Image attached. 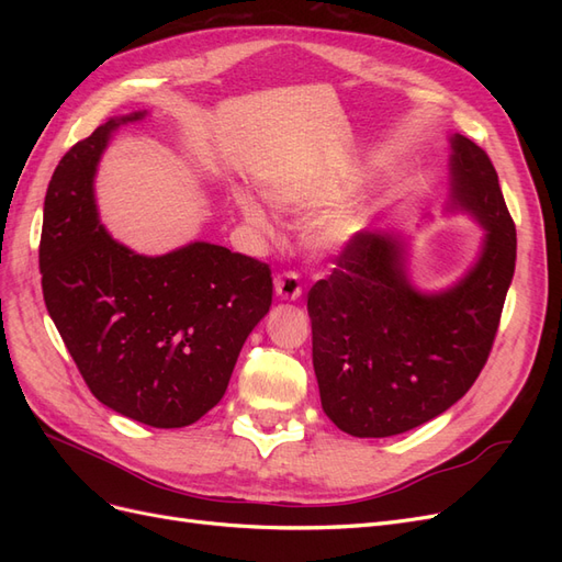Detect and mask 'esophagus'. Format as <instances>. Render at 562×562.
I'll return each mask as SVG.
<instances>
[{"label":"esophagus","instance_id":"34e87169","mask_svg":"<svg viewBox=\"0 0 562 562\" xmlns=\"http://www.w3.org/2000/svg\"><path fill=\"white\" fill-rule=\"evenodd\" d=\"M274 291L281 300H297L302 295V283L297 271H283L274 279Z\"/></svg>","mask_w":562,"mask_h":562}]
</instances>
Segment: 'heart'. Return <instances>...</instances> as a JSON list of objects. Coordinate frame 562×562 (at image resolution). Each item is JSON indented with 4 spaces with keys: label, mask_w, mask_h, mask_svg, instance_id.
Segmentation results:
<instances>
[{
    "label": "heart",
    "mask_w": 562,
    "mask_h": 562,
    "mask_svg": "<svg viewBox=\"0 0 562 562\" xmlns=\"http://www.w3.org/2000/svg\"><path fill=\"white\" fill-rule=\"evenodd\" d=\"M271 196H274V201L281 203V206H285V209H310V206H321V203L328 201L326 194L300 190V187H281V190H277ZM236 203H239L244 217L255 229L269 234V229H271L269 215H267V209L262 206L258 199L241 192L239 196H236ZM351 229H353V225H351L349 217L328 215V217L318 220V223L314 225L312 239L318 246H335V244H342L347 236L351 234Z\"/></svg>",
    "instance_id": "heart-1"
}]
</instances>
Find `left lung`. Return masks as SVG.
<instances>
[{
    "mask_svg": "<svg viewBox=\"0 0 562 562\" xmlns=\"http://www.w3.org/2000/svg\"><path fill=\"white\" fill-rule=\"evenodd\" d=\"M452 199L487 229L481 260L438 295L407 283L396 236L361 229L312 285V359L326 415L351 436L405 434L446 413L481 375L516 269V225L495 166L452 138Z\"/></svg>",
    "mask_w": 562,
    "mask_h": 562,
    "instance_id": "obj_1",
    "label": "left lung"
}]
</instances>
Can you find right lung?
<instances>
[{"label": "right lung", "mask_w": 562, "mask_h": 562, "mask_svg": "<svg viewBox=\"0 0 562 562\" xmlns=\"http://www.w3.org/2000/svg\"><path fill=\"white\" fill-rule=\"evenodd\" d=\"M108 119L60 159L44 199L46 310L91 394L147 427L180 429L225 396L250 330L269 312L271 269L215 244L145 258L98 223L93 176Z\"/></svg>", "instance_id": "add662e5"}]
</instances>
